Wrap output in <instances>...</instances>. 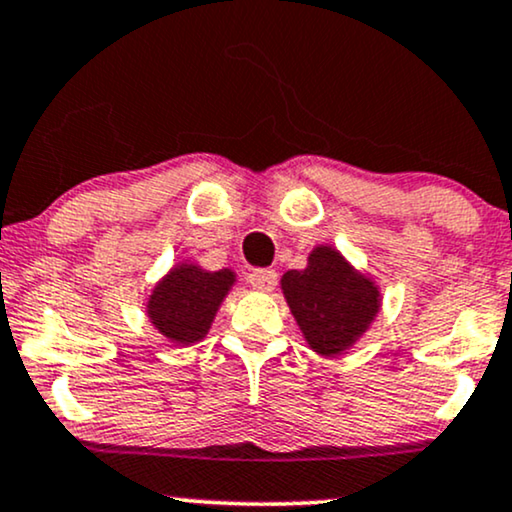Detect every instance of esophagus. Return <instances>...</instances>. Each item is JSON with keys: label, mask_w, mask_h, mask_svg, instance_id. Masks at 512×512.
<instances>
[{"label": "esophagus", "mask_w": 512, "mask_h": 512, "mask_svg": "<svg viewBox=\"0 0 512 512\" xmlns=\"http://www.w3.org/2000/svg\"><path fill=\"white\" fill-rule=\"evenodd\" d=\"M248 283L255 290H260V293H269V290L276 288L278 274H276L274 269H255L248 276Z\"/></svg>", "instance_id": "esophagus-1"}]
</instances>
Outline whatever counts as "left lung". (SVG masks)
Returning <instances> with one entry per match:
<instances>
[{
    "label": "left lung",
    "mask_w": 512,
    "mask_h": 512,
    "mask_svg": "<svg viewBox=\"0 0 512 512\" xmlns=\"http://www.w3.org/2000/svg\"><path fill=\"white\" fill-rule=\"evenodd\" d=\"M281 288L307 345L323 357L352 347L380 309L375 283L331 245L314 248L307 269L286 271Z\"/></svg>",
    "instance_id": "8db88e82"
}]
</instances>
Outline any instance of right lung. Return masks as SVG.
<instances>
[{"label":"right lung","instance_id":"1","mask_svg":"<svg viewBox=\"0 0 512 512\" xmlns=\"http://www.w3.org/2000/svg\"><path fill=\"white\" fill-rule=\"evenodd\" d=\"M234 281L231 269L205 271L196 264H177L148 297V319L167 340L193 345L208 335Z\"/></svg>","mask_w":512,"mask_h":512}]
</instances>
